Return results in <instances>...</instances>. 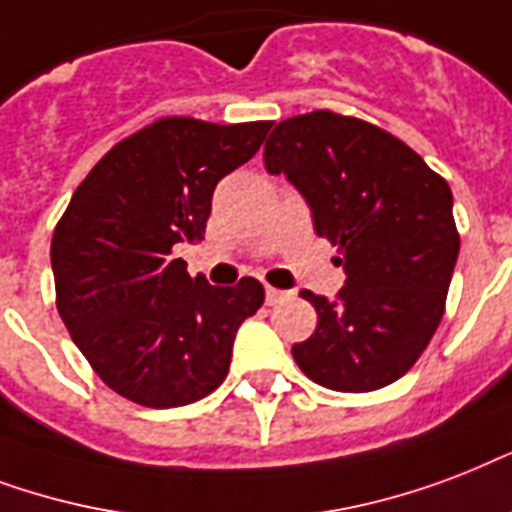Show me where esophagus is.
<instances>
[{
    "instance_id": "obj_1",
    "label": "esophagus",
    "mask_w": 512,
    "mask_h": 512,
    "mask_svg": "<svg viewBox=\"0 0 512 512\" xmlns=\"http://www.w3.org/2000/svg\"><path fill=\"white\" fill-rule=\"evenodd\" d=\"M285 299V291H280V288H272L269 285L267 288V304H277V301H283Z\"/></svg>"
}]
</instances>
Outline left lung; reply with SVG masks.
Instances as JSON below:
<instances>
[{
	"label": "left lung",
	"instance_id": "left-lung-1",
	"mask_svg": "<svg viewBox=\"0 0 512 512\" xmlns=\"http://www.w3.org/2000/svg\"><path fill=\"white\" fill-rule=\"evenodd\" d=\"M264 165L299 189L347 275L334 301L301 291L318 328L293 344V360L328 390L387 387L446 310L459 256L449 184L392 133L328 109L277 122Z\"/></svg>",
	"mask_w": 512,
	"mask_h": 512
}]
</instances>
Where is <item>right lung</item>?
I'll return each mask as SVG.
<instances>
[{"mask_svg":"<svg viewBox=\"0 0 512 512\" xmlns=\"http://www.w3.org/2000/svg\"><path fill=\"white\" fill-rule=\"evenodd\" d=\"M272 122L162 117L98 160L50 245L55 304L71 339L117 395L173 408L229 374L240 323L264 304L259 280L211 285L173 259L205 235L213 189L259 152Z\"/></svg>","mask_w":512,"mask_h":512,"instance_id":"obj_1","label":"right lung"}]
</instances>
